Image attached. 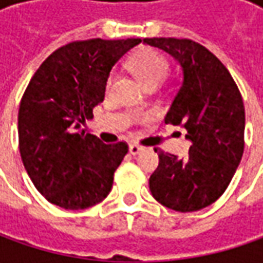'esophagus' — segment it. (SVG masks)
Returning a JSON list of instances; mask_svg holds the SVG:
<instances>
[{"instance_id":"1","label":"esophagus","mask_w":263,"mask_h":263,"mask_svg":"<svg viewBox=\"0 0 263 263\" xmlns=\"http://www.w3.org/2000/svg\"><path fill=\"white\" fill-rule=\"evenodd\" d=\"M128 151H130V154H132V155H137L139 152H142V151H143V147L139 146V145H136V143H130Z\"/></svg>"}]
</instances>
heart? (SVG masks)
<instances>
[{"mask_svg": "<svg viewBox=\"0 0 263 263\" xmlns=\"http://www.w3.org/2000/svg\"><path fill=\"white\" fill-rule=\"evenodd\" d=\"M128 68L146 87L158 86L170 71V63L155 49H140L128 60Z\"/></svg>", "mask_w": 263, "mask_h": 263, "instance_id": "obj_1", "label": "heart"}]
</instances>
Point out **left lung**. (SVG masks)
<instances>
[{
	"instance_id": "1",
	"label": "left lung",
	"mask_w": 263,
	"mask_h": 263,
	"mask_svg": "<svg viewBox=\"0 0 263 263\" xmlns=\"http://www.w3.org/2000/svg\"><path fill=\"white\" fill-rule=\"evenodd\" d=\"M143 44L173 57L183 82L165 117L187 130L189 157L180 159L155 147L159 165L149 178L152 196L177 212L214 203L230 184L245 149V105L226 66L190 39L146 37Z\"/></svg>"
}]
</instances>
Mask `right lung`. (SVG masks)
<instances>
[{"mask_svg":"<svg viewBox=\"0 0 263 263\" xmlns=\"http://www.w3.org/2000/svg\"><path fill=\"white\" fill-rule=\"evenodd\" d=\"M140 39H89L58 48L30 79L18 108V149L32 183L48 202L86 209L111 192L124 142L105 145L77 132L104 101L117 61Z\"/></svg>","mask_w":263,"mask_h":263,"instance_id":"obj_1","label":"right lung"}]
</instances>
